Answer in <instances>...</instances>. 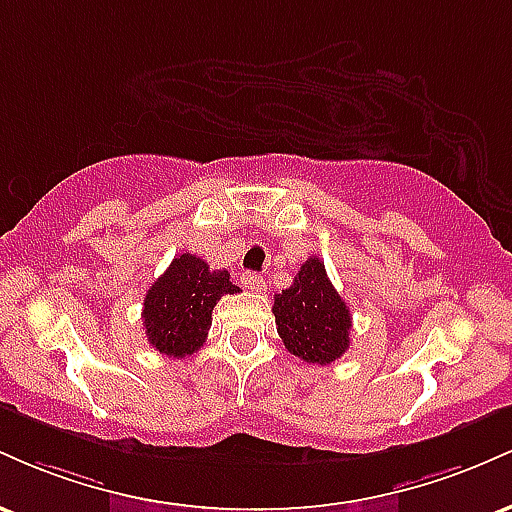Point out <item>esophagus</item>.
<instances>
[{"instance_id": "1", "label": "esophagus", "mask_w": 512, "mask_h": 512, "mask_svg": "<svg viewBox=\"0 0 512 512\" xmlns=\"http://www.w3.org/2000/svg\"><path fill=\"white\" fill-rule=\"evenodd\" d=\"M240 281H243L245 289L264 291V279L257 272H243V276H240Z\"/></svg>"}]
</instances>
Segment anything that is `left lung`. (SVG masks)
Wrapping results in <instances>:
<instances>
[{"label": "left lung", "instance_id": "1", "mask_svg": "<svg viewBox=\"0 0 512 512\" xmlns=\"http://www.w3.org/2000/svg\"><path fill=\"white\" fill-rule=\"evenodd\" d=\"M272 313L281 342L301 361L327 366L349 349L351 313L320 257H308L289 289L276 293Z\"/></svg>", "mask_w": 512, "mask_h": 512}]
</instances>
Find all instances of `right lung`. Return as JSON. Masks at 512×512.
Instances as JSON below:
<instances>
[{
    "instance_id": "1",
    "label": "right lung",
    "mask_w": 512,
    "mask_h": 512,
    "mask_svg": "<svg viewBox=\"0 0 512 512\" xmlns=\"http://www.w3.org/2000/svg\"><path fill=\"white\" fill-rule=\"evenodd\" d=\"M238 291L228 269H209L197 255L182 252L146 291V339L170 358L195 354L209 334L216 301Z\"/></svg>"
}]
</instances>
